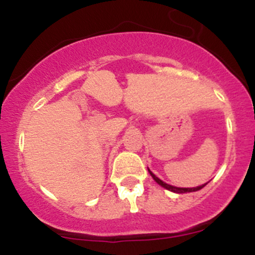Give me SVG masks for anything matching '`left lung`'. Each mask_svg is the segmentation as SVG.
<instances>
[{"mask_svg": "<svg viewBox=\"0 0 255 255\" xmlns=\"http://www.w3.org/2000/svg\"><path fill=\"white\" fill-rule=\"evenodd\" d=\"M148 172H150V175L152 176V178L153 180L156 181V182L158 183V185L160 186H162L163 188H166V190H168V191H172V192H176V193H186V192H195V191H198V190H201V188H203L205 187L206 185H207V183H205V185H202V186H198V187H193V188H181V187H175V186H171V185H167V183H165L163 182V181H161L160 178L158 177H156L155 175H153L152 172H151L150 170H148Z\"/></svg>", "mask_w": 255, "mask_h": 255, "instance_id": "left-lung-1", "label": "left lung"}]
</instances>
